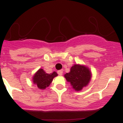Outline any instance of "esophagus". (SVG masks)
<instances>
[{"label": "esophagus", "mask_w": 123, "mask_h": 123, "mask_svg": "<svg viewBox=\"0 0 123 123\" xmlns=\"http://www.w3.org/2000/svg\"><path fill=\"white\" fill-rule=\"evenodd\" d=\"M57 73H58V75H60V76H62V75L63 74V71L62 70H58V71H57Z\"/></svg>", "instance_id": "1"}]
</instances>
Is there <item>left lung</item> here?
I'll list each match as a JSON object with an SVG mask.
<instances>
[{
  "mask_svg": "<svg viewBox=\"0 0 123 123\" xmlns=\"http://www.w3.org/2000/svg\"><path fill=\"white\" fill-rule=\"evenodd\" d=\"M65 77L73 88L78 91L87 85L91 80V73L87 67L74 65L71 68L70 72L65 74Z\"/></svg>",
  "mask_w": 123,
  "mask_h": 123,
  "instance_id": "8db88e82",
  "label": "left lung"
}]
</instances>
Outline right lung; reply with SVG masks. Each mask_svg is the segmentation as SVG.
I'll use <instances>...</instances> for the list:
<instances>
[{
    "label": "right lung",
    "instance_id": "add662e5",
    "mask_svg": "<svg viewBox=\"0 0 123 123\" xmlns=\"http://www.w3.org/2000/svg\"><path fill=\"white\" fill-rule=\"evenodd\" d=\"M57 73L54 71L52 73H46L42 69H39L33 77V82L37 86L38 88L44 89L50 84L52 80L57 76Z\"/></svg>",
    "mask_w": 123,
    "mask_h": 123
}]
</instances>
